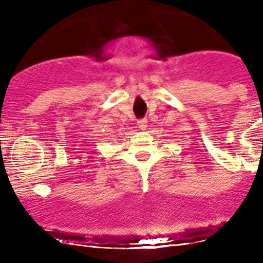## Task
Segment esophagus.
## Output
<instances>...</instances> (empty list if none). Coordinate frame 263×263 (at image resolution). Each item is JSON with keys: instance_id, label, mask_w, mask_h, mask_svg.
Returning a JSON list of instances; mask_svg holds the SVG:
<instances>
[{"instance_id": "1", "label": "esophagus", "mask_w": 263, "mask_h": 263, "mask_svg": "<svg viewBox=\"0 0 263 263\" xmlns=\"http://www.w3.org/2000/svg\"><path fill=\"white\" fill-rule=\"evenodd\" d=\"M137 124H139V128L144 131V129H146L147 127V121L146 119H140V121L137 122Z\"/></svg>"}]
</instances>
